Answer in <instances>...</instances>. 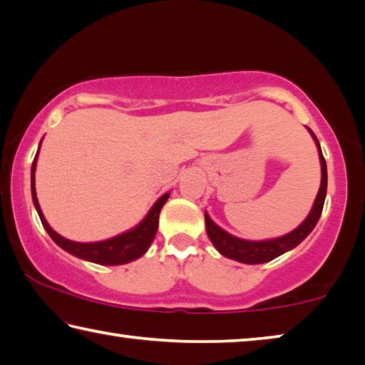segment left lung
I'll return each mask as SVG.
<instances>
[{
	"instance_id": "left-lung-1",
	"label": "left lung",
	"mask_w": 365,
	"mask_h": 365,
	"mask_svg": "<svg viewBox=\"0 0 365 365\" xmlns=\"http://www.w3.org/2000/svg\"><path fill=\"white\" fill-rule=\"evenodd\" d=\"M314 136V140L318 146V153H320V162H322V185L320 190H318V195L315 198L314 207H312L310 214L307 219L299 225L296 230H292L291 234H287L284 237H279V239H271V240H262V242H250V240H242L237 239V237L230 235L222 230L221 227H217L214 224L210 216L205 214V221H206V232L207 237H210L214 247L217 248L219 252L222 253L224 257H227L230 259H235V262L240 263H248V264H258V263H266L274 259L276 257L282 255V253L287 250H292L294 247H297L300 242H302L305 237H307L318 222V219L322 216V210H323V203H325V196H327V162L325 158H323L320 144H318L317 136L314 135V131L309 130Z\"/></svg>"
}]
</instances>
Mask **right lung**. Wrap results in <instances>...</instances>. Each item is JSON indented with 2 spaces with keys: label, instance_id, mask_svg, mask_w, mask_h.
<instances>
[{
  "label": "right lung",
  "instance_id": "1",
  "mask_svg": "<svg viewBox=\"0 0 365 365\" xmlns=\"http://www.w3.org/2000/svg\"><path fill=\"white\" fill-rule=\"evenodd\" d=\"M36 162H37V154L36 159L32 162V172H31V187H32V200L34 205H36V210L40 216V221H42L45 230H47L48 235L53 239L56 245H60L63 250H66L71 255L88 259V262L97 263V264H123L133 262V259L140 258L141 255L146 253V250L151 245L154 240L155 232H158L159 225V212L162 206L165 205L167 198H169V193L162 195L160 198L155 201V205L151 207V211L148 212V216L143 219L140 225H136L135 229L130 230V232H125L118 237H113V239L103 240V242H96V244H79V242L68 240L65 237L58 235L53 229L50 227L48 222L45 221L42 211H40L37 195H36Z\"/></svg>",
  "mask_w": 365,
  "mask_h": 365
}]
</instances>
